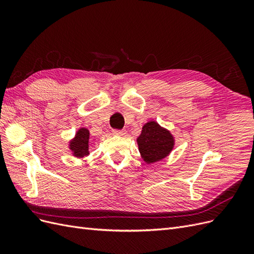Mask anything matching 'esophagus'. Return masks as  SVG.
I'll list each match as a JSON object with an SVG mask.
<instances>
[{
	"label": "esophagus",
	"instance_id": "1",
	"mask_svg": "<svg viewBox=\"0 0 254 254\" xmlns=\"http://www.w3.org/2000/svg\"><path fill=\"white\" fill-rule=\"evenodd\" d=\"M113 133L117 135H120V136H125L127 134L125 130H113Z\"/></svg>",
	"mask_w": 254,
	"mask_h": 254
}]
</instances>
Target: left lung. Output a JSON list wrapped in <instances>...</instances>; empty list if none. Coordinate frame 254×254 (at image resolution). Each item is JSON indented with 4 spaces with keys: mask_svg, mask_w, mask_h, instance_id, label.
Here are the masks:
<instances>
[{
    "mask_svg": "<svg viewBox=\"0 0 254 254\" xmlns=\"http://www.w3.org/2000/svg\"><path fill=\"white\" fill-rule=\"evenodd\" d=\"M141 158L146 164L157 163L170 156L176 139L170 130L156 121H149L142 127V132L136 139Z\"/></svg>",
    "mask_w": 254,
    "mask_h": 254,
    "instance_id": "8db88e82",
    "label": "left lung"
}]
</instances>
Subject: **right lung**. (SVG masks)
Wrapping results in <instances>:
<instances>
[{
	"label": "right lung",
	"mask_w": 254,
	"mask_h": 254,
	"mask_svg": "<svg viewBox=\"0 0 254 254\" xmlns=\"http://www.w3.org/2000/svg\"><path fill=\"white\" fill-rule=\"evenodd\" d=\"M95 140L94 137L92 141ZM91 146V136L89 129L80 127L77 131L75 132V135L72 139L67 142V148L71 150L72 156L77 159H84L87 158L90 153L89 149Z\"/></svg>",
	"instance_id": "right-lung-1"
}]
</instances>
